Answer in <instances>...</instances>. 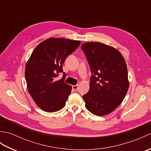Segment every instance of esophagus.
<instances>
[{
    "label": "esophagus",
    "instance_id": "esophagus-1",
    "mask_svg": "<svg viewBox=\"0 0 151 151\" xmlns=\"http://www.w3.org/2000/svg\"><path fill=\"white\" fill-rule=\"evenodd\" d=\"M72 88H73V91H77L78 90V85L73 86H72Z\"/></svg>",
    "mask_w": 151,
    "mask_h": 151
}]
</instances>
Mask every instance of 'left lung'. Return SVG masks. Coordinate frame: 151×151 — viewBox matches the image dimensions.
Instances as JSON below:
<instances>
[{"mask_svg":"<svg viewBox=\"0 0 151 151\" xmlns=\"http://www.w3.org/2000/svg\"><path fill=\"white\" fill-rule=\"evenodd\" d=\"M92 75L89 90L83 95L86 108L97 116L114 111L129 87L128 70L123 56L113 47L99 42L82 45Z\"/></svg>","mask_w":151,"mask_h":151,"instance_id":"1","label":"left lung"}]
</instances>
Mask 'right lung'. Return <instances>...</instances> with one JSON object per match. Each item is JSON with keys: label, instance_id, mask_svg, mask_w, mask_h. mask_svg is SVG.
<instances>
[{"label": "right lung", "instance_id": "right-lung-1", "mask_svg": "<svg viewBox=\"0 0 151 151\" xmlns=\"http://www.w3.org/2000/svg\"><path fill=\"white\" fill-rule=\"evenodd\" d=\"M81 45L80 41L50 37L36 47L25 67L28 91L35 103L47 112L60 110L71 92V86L64 82L66 74L56 81L66 58Z\"/></svg>", "mask_w": 151, "mask_h": 151}]
</instances>
